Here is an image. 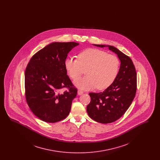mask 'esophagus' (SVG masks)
I'll list each match as a JSON object with an SVG mask.
<instances>
[{
	"instance_id": "esophagus-1",
	"label": "esophagus",
	"mask_w": 160,
	"mask_h": 160,
	"mask_svg": "<svg viewBox=\"0 0 160 160\" xmlns=\"http://www.w3.org/2000/svg\"><path fill=\"white\" fill-rule=\"evenodd\" d=\"M77 93H78V95H82L83 93V92L81 91V90H78V92H77Z\"/></svg>"
}]
</instances>
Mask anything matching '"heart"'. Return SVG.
Segmentation results:
<instances>
[{
  "instance_id": "1",
  "label": "heart",
  "mask_w": 160,
  "mask_h": 160,
  "mask_svg": "<svg viewBox=\"0 0 160 160\" xmlns=\"http://www.w3.org/2000/svg\"><path fill=\"white\" fill-rule=\"evenodd\" d=\"M119 61L113 54L97 48H88L77 55V60L67 58L64 66L69 76L76 80L86 69L87 76L75 80L74 86L82 90L97 88L104 90L114 82L119 69Z\"/></svg>"
}]
</instances>
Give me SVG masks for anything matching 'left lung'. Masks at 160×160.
<instances>
[{
	"mask_svg": "<svg viewBox=\"0 0 160 160\" xmlns=\"http://www.w3.org/2000/svg\"><path fill=\"white\" fill-rule=\"evenodd\" d=\"M108 47L118 55L121 62L114 82L102 92L89 93L91 102L87 106L89 117L96 122L108 123L119 119L128 110L135 97L137 74L132 61L113 46L93 44Z\"/></svg>",
	"mask_w": 160,
	"mask_h": 160,
	"instance_id": "obj_1",
	"label": "left lung"
}]
</instances>
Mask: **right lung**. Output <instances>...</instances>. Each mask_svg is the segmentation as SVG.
I'll return each mask as SVG.
<instances>
[{"mask_svg": "<svg viewBox=\"0 0 160 160\" xmlns=\"http://www.w3.org/2000/svg\"><path fill=\"white\" fill-rule=\"evenodd\" d=\"M78 45L74 42L51 43L35 54L27 66L26 98L31 111L42 121L55 123L68 116L77 90L67 76L64 62ZM63 87L69 90L61 93Z\"/></svg>", "mask_w": 160, "mask_h": 160, "instance_id": "right-lung-1", "label": "right lung"}]
</instances>
